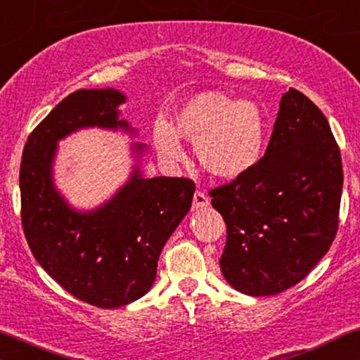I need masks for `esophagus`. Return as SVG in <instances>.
<instances>
[{"mask_svg":"<svg viewBox=\"0 0 360 360\" xmlns=\"http://www.w3.org/2000/svg\"><path fill=\"white\" fill-rule=\"evenodd\" d=\"M209 205V198L207 195H205L202 191H195V194H194V199H193V209H204V207H207Z\"/></svg>","mask_w":360,"mask_h":360,"instance_id":"34e87169","label":"esophagus"}]
</instances>
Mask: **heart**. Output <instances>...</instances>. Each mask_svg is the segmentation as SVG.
Returning <instances> with one entry per match:
<instances>
[{"instance_id":"b5f03b06","label":"heart","mask_w":360,"mask_h":360,"mask_svg":"<svg viewBox=\"0 0 360 360\" xmlns=\"http://www.w3.org/2000/svg\"><path fill=\"white\" fill-rule=\"evenodd\" d=\"M266 131L265 110L253 100L200 92L177 110L174 128L162 122L155 124L153 141L167 161L183 160L177 136L193 141L204 171L219 179H237L260 162Z\"/></svg>"}]
</instances>
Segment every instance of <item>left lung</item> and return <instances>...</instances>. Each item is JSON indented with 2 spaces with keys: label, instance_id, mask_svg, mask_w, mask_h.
<instances>
[{
  "label": "left lung",
  "instance_id": "obj_1",
  "mask_svg": "<svg viewBox=\"0 0 360 360\" xmlns=\"http://www.w3.org/2000/svg\"><path fill=\"white\" fill-rule=\"evenodd\" d=\"M342 181L341 151L328 120L290 89L260 162L210 191L227 225L219 263L229 285L271 296L300 283L336 237Z\"/></svg>",
  "mask_w": 360,
  "mask_h": 360
}]
</instances>
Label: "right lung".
<instances>
[{
  "instance_id": "add662e5",
  "label": "right lung",
  "mask_w": 360,
  "mask_h": 360,
  "mask_svg": "<svg viewBox=\"0 0 360 360\" xmlns=\"http://www.w3.org/2000/svg\"><path fill=\"white\" fill-rule=\"evenodd\" d=\"M127 95L80 89L65 97L27 138L19 188L24 236L37 263L72 296L98 308H120L146 295L158 258L189 212L195 186L186 177L141 176L146 145L133 143L130 179L94 210H77L54 184L57 143L82 128L136 130L120 118Z\"/></svg>"
}]
</instances>
